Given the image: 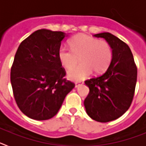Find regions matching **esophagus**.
<instances>
[{"mask_svg": "<svg viewBox=\"0 0 146 146\" xmlns=\"http://www.w3.org/2000/svg\"><path fill=\"white\" fill-rule=\"evenodd\" d=\"M82 83H83V82H81V81H80V82H75V87L77 88V87H78V86H80V85L82 84Z\"/></svg>", "mask_w": 146, "mask_h": 146, "instance_id": "34e87169", "label": "esophagus"}]
</instances>
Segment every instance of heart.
Here are the masks:
<instances>
[{
    "label": "heart",
    "mask_w": 146,
    "mask_h": 146,
    "mask_svg": "<svg viewBox=\"0 0 146 146\" xmlns=\"http://www.w3.org/2000/svg\"><path fill=\"white\" fill-rule=\"evenodd\" d=\"M70 50L60 47L58 58L62 66L68 70L73 69L80 61L81 64L69 72L73 80H81L94 72L102 74L110 66L113 57L111 46L107 41L98 40L86 34L75 35L69 40Z\"/></svg>",
    "instance_id": "b5f03b06"
}]
</instances>
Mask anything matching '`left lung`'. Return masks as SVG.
<instances>
[{
  "instance_id": "8db88e82",
  "label": "left lung",
  "mask_w": 146,
  "mask_h": 146,
  "mask_svg": "<svg viewBox=\"0 0 146 146\" xmlns=\"http://www.w3.org/2000/svg\"><path fill=\"white\" fill-rule=\"evenodd\" d=\"M111 46L113 57L107 72L85 81L89 93L84 101L86 113L92 119L106 123L129 108L135 94L137 69L129 47L110 33L95 34Z\"/></svg>"
}]
</instances>
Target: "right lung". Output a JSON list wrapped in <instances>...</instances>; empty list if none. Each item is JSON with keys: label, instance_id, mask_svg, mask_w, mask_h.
<instances>
[{"label": "right lung", "instance_id": "obj_1", "mask_svg": "<svg viewBox=\"0 0 146 146\" xmlns=\"http://www.w3.org/2000/svg\"><path fill=\"white\" fill-rule=\"evenodd\" d=\"M65 33L41 29L23 40L11 69V83L18 108L30 118L47 120L57 114L75 86L58 58Z\"/></svg>", "mask_w": 146, "mask_h": 146}]
</instances>
